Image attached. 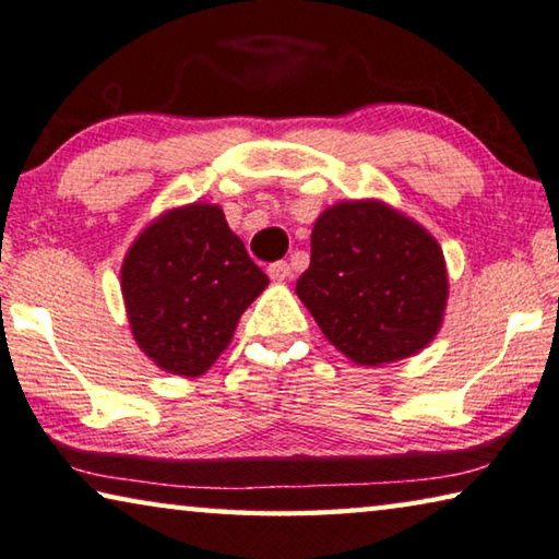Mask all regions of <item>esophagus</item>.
<instances>
[{"instance_id":"1","label":"esophagus","mask_w":559,"mask_h":559,"mask_svg":"<svg viewBox=\"0 0 559 559\" xmlns=\"http://www.w3.org/2000/svg\"><path fill=\"white\" fill-rule=\"evenodd\" d=\"M267 274H270V280L282 282V280H289V277H292V267H289V264H287L285 260H277V262L270 264Z\"/></svg>"}]
</instances>
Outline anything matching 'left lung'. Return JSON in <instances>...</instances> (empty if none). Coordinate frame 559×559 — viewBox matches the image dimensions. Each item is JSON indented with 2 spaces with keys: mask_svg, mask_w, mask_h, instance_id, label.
Segmentation results:
<instances>
[{
  "mask_svg": "<svg viewBox=\"0 0 559 559\" xmlns=\"http://www.w3.org/2000/svg\"><path fill=\"white\" fill-rule=\"evenodd\" d=\"M297 295L336 349L361 366L416 354L441 329L443 250L414 219L379 200L326 207Z\"/></svg>",
  "mask_w": 559,
  "mask_h": 559,
  "instance_id": "obj_1",
  "label": "left lung"
}]
</instances>
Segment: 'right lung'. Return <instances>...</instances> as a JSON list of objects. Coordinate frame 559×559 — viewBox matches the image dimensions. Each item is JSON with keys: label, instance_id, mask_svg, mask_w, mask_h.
I'll list each match as a JSON object with an SVG mask.
<instances>
[{"label": "right lung", "instance_id": "right-lung-1", "mask_svg": "<svg viewBox=\"0 0 559 559\" xmlns=\"http://www.w3.org/2000/svg\"><path fill=\"white\" fill-rule=\"evenodd\" d=\"M267 282L223 210L207 203L160 215L121 267L133 340L163 371L188 379L215 364Z\"/></svg>", "mask_w": 559, "mask_h": 559}]
</instances>
